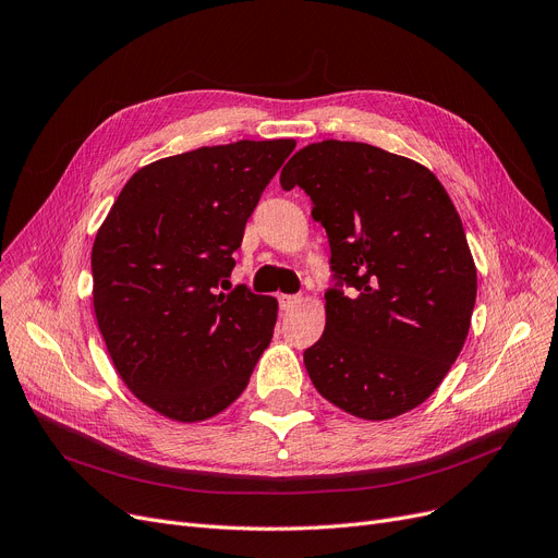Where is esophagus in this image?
I'll return each instance as SVG.
<instances>
[{
    "mask_svg": "<svg viewBox=\"0 0 558 558\" xmlns=\"http://www.w3.org/2000/svg\"><path fill=\"white\" fill-rule=\"evenodd\" d=\"M300 304V298L298 295H279V306L283 308V311H291V308H295Z\"/></svg>",
    "mask_w": 558,
    "mask_h": 558,
    "instance_id": "34e87169",
    "label": "esophagus"
}]
</instances>
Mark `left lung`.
<instances>
[{
    "instance_id": "obj_1",
    "label": "left lung",
    "mask_w": 558,
    "mask_h": 558,
    "mask_svg": "<svg viewBox=\"0 0 558 558\" xmlns=\"http://www.w3.org/2000/svg\"><path fill=\"white\" fill-rule=\"evenodd\" d=\"M279 181L306 192L331 252L327 325L304 350L311 383L368 421L421 405L458 360L476 302L447 190L403 155L337 140L298 150Z\"/></svg>"
}]
</instances>
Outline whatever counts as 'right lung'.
Instances as JSON below:
<instances>
[{"label":"right lung","mask_w":558,"mask_h":558,"mask_svg":"<svg viewBox=\"0 0 558 558\" xmlns=\"http://www.w3.org/2000/svg\"><path fill=\"white\" fill-rule=\"evenodd\" d=\"M293 140L204 146L140 169L100 227L94 308L121 380L175 421H204L247 387L277 300L227 281L244 225Z\"/></svg>","instance_id":"add662e5"}]
</instances>
